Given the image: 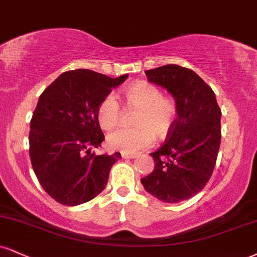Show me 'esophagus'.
Masks as SVG:
<instances>
[{
	"instance_id": "obj_1",
	"label": "esophagus",
	"mask_w": 257,
	"mask_h": 257,
	"mask_svg": "<svg viewBox=\"0 0 257 257\" xmlns=\"http://www.w3.org/2000/svg\"><path fill=\"white\" fill-rule=\"evenodd\" d=\"M122 158H124V159L137 158V154H133V153H122Z\"/></svg>"
}]
</instances>
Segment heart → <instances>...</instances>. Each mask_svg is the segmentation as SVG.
Here are the masks:
<instances>
[{
    "instance_id": "heart-1",
    "label": "heart",
    "mask_w": 257,
    "mask_h": 257,
    "mask_svg": "<svg viewBox=\"0 0 257 257\" xmlns=\"http://www.w3.org/2000/svg\"><path fill=\"white\" fill-rule=\"evenodd\" d=\"M125 100L129 107L140 110L135 117V128H120L107 137V146L123 153H137L152 145L154 135L164 138L174 128L177 109L171 99L163 97V92L154 85L137 82L126 88ZM99 124L105 131L118 125L122 109L113 93L100 101L97 111Z\"/></svg>"
}]
</instances>
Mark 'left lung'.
Instances as JSON below:
<instances>
[{
    "mask_svg": "<svg viewBox=\"0 0 257 257\" xmlns=\"http://www.w3.org/2000/svg\"><path fill=\"white\" fill-rule=\"evenodd\" d=\"M145 74L175 98L177 118L168 140L151 153L154 170L141 183L160 201L181 202L202 190L213 174L220 147L221 110L212 88L191 69L166 64Z\"/></svg>",
    "mask_w": 257,
    "mask_h": 257,
    "instance_id": "8db88e82",
    "label": "left lung"
}]
</instances>
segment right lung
<instances>
[{
    "label": "right lung",
    "mask_w": 257,
    "mask_h": 257,
    "mask_svg": "<svg viewBox=\"0 0 257 257\" xmlns=\"http://www.w3.org/2000/svg\"><path fill=\"white\" fill-rule=\"evenodd\" d=\"M126 78L69 70L40 94L30 125L31 163L43 189L62 205L78 206L99 195L120 158V153L97 156L91 148L105 139L99 104Z\"/></svg>",
    "instance_id": "1"
}]
</instances>
